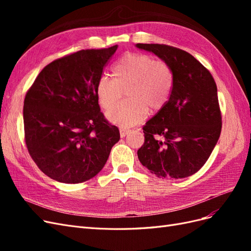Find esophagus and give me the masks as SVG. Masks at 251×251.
I'll use <instances>...</instances> for the list:
<instances>
[{"instance_id": "34e87169", "label": "esophagus", "mask_w": 251, "mask_h": 251, "mask_svg": "<svg viewBox=\"0 0 251 251\" xmlns=\"http://www.w3.org/2000/svg\"><path fill=\"white\" fill-rule=\"evenodd\" d=\"M120 137H126V136L130 133V130H126V128H120Z\"/></svg>"}]
</instances>
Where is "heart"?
Listing matches in <instances>:
<instances>
[{
  "label": "heart",
  "mask_w": 251,
  "mask_h": 251,
  "mask_svg": "<svg viewBox=\"0 0 251 251\" xmlns=\"http://www.w3.org/2000/svg\"><path fill=\"white\" fill-rule=\"evenodd\" d=\"M113 77L102 76L96 86L101 108L108 110L126 90L125 102L107 112L113 125L130 127L140 124L150 112L161 110L171 96L174 75L168 64L142 53H128L113 67Z\"/></svg>",
  "instance_id": "obj_1"
}]
</instances>
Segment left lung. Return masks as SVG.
<instances>
[{
	"label": "left lung",
	"instance_id": "8db88e82",
	"mask_svg": "<svg viewBox=\"0 0 251 251\" xmlns=\"http://www.w3.org/2000/svg\"><path fill=\"white\" fill-rule=\"evenodd\" d=\"M173 71L170 100L142 128L139 161L158 178L181 179L198 172L216 147L222 128L217 85L188 52L160 44H136Z\"/></svg>",
	"mask_w": 251,
	"mask_h": 251
}]
</instances>
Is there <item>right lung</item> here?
Wrapping results in <instances>:
<instances>
[{"mask_svg":"<svg viewBox=\"0 0 251 251\" xmlns=\"http://www.w3.org/2000/svg\"><path fill=\"white\" fill-rule=\"evenodd\" d=\"M80 50L55 59L37 75L24 100L25 141L39 169L62 183L95 177L120 139L104 118L97 82L117 50Z\"/></svg>","mask_w":251,"mask_h":251,"instance_id":"1","label":"right lung"}]
</instances>
